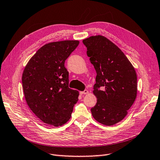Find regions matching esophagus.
<instances>
[{"instance_id": "esophagus-1", "label": "esophagus", "mask_w": 160, "mask_h": 160, "mask_svg": "<svg viewBox=\"0 0 160 160\" xmlns=\"http://www.w3.org/2000/svg\"><path fill=\"white\" fill-rule=\"evenodd\" d=\"M80 93H81V95H86V94L88 93V90H85L83 91H81Z\"/></svg>"}]
</instances>
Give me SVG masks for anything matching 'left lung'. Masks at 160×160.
<instances>
[{
  "label": "left lung",
  "instance_id": "obj_1",
  "mask_svg": "<svg viewBox=\"0 0 160 160\" xmlns=\"http://www.w3.org/2000/svg\"><path fill=\"white\" fill-rule=\"evenodd\" d=\"M87 54L97 72L93 93L98 102L91 111L93 118L108 126L121 122L137 97V75L119 48L102 35L83 40Z\"/></svg>",
  "mask_w": 160,
  "mask_h": 160
}]
</instances>
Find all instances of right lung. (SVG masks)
Returning <instances> with one entry per match:
<instances>
[{
    "label": "right lung",
    "mask_w": 160,
    "mask_h": 160,
    "mask_svg": "<svg viewBox=\"0 0 160 160\" xmlns=\"http://www.w3.org/2000/svg\"><path fill=\"white\" fill-rule=\"evenodd\" d=\"M79 41L47 43L27 62L22 83L28 107L43 123L59 127L70 119L78 91L69 88V72L65 61Z\"/></svg>",
    "instance_id": "add662e5"
}]
</instances>
